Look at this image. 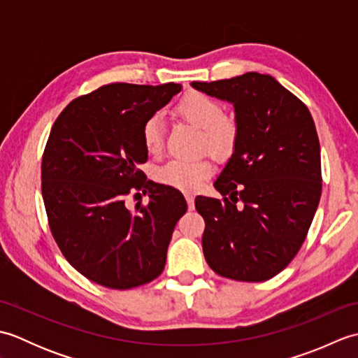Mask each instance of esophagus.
Wrapping results in <instances>:
<instances>
[{
	"label": "esophagus",
	"mask_w": 358,
	"mask_h": 358,
	"mask_svg": "<svg viewBox=\"0 0 358 358\" xmlns=\"http://www.w3.org/2000/svg\"><path fill=\"white\" fill-rule=\"evenodd\" d=\"M186 201H187V208L189 210H194L195 209V199L191 195V194H186Z\"/></svg>",
	"instance_id": "esophagus-1"
}]
</instances>
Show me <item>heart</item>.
Returning <instances> with one entry per match:
<instances>
[{"mask_svg":"<svg viewBox=\"0 0 358 358\" xmlns=\"http://www.w3.org/2000/svg\"><path fill=\"white\" fill-rule=\"evenodd\" d=\"M177 113L189 124L203 132L204 146L215 157H224L232 150L237 140V123L234 118L223 115L222 104L204 94H189L177 106ZM144 148L150 155L158 154L163 148V120L152 115L146 120L141 131ZM212 173V164L208 159H172L158 169L157 178L162 183L195 191Z\"/></svg>","mask_w":358,"mask_h":358,"instance_id":"obj_1","label":"heart"}]
</instances>
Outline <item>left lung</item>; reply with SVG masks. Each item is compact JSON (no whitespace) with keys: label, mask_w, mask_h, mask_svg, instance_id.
<instances>
[{"label":"left lung","mask_w":358,"mask_h":358,"mask_svg":"<svg viewBox=\"0 0 358 358\" xmlns=\"http://www.w3.org/2000/svg\"><path fill=\"white\" fill-rule=\"evenodd\" d=\"M191 86L231 103L238 131L232 155L214 183L224 199H195L206 223L204 258L222 277L269 280L299 252L320 201L314 120L271 75L248 72Z\"/></svg>","instance_id":"left-lung-1"}]
</instances>
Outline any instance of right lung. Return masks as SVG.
Masks as SVG:
<instances>
[{
    "mask_svg": "<svg viewBox=\"0 0 358 358\" xmlns=\"http://www.w3.org/2000/svg\"><path fill=\"white\" fill-rule=\"evenodd\" d=\"M181 85L113 83L71 101L52 126L41 192L58 248L94 283L131 289L157 278L173 227L187 204L180 191L148 181L149 203L129 210L124 196L144 187L141 131Z\"/></svg>",
    "mask_w": 358,
    "mask_h": 358,
    "instance_id": "obj_1",
    "label": "right lung"
}]
</instances>
